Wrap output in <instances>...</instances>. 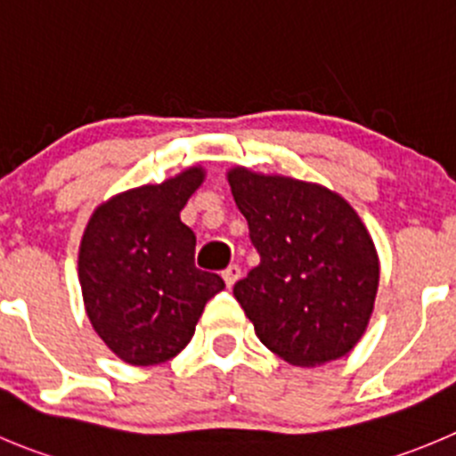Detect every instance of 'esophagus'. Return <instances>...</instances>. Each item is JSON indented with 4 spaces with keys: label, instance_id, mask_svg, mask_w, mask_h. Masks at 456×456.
Here are the masks:
<instances>
[{
    "label": "esophagus",
    "instance_id": "34e87169",
    "mask_svg": "<svg viewBox=\"0 0 456 456\" xmlns=\"http://www.w3.org/2000/svg\"><path fill=\"white\" fill-rule=\"evenodd\" d=\"M221 275H224L225 284H228V286H232V284H235V281L240 280V277H241V268L237 266V264H231V266L225 268V271L221 273Z\"/></svg>",
    "mask_w": 456,
    "mask_h": 456
}]
</instances>
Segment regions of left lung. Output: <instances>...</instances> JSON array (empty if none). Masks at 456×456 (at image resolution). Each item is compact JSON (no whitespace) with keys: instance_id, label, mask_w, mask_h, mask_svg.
Wrapping results in <instances>:
<instances>
[{"instance_id":"8db88e82","label":"left lung","mask_w":456,"mask_h":456,"mask_svg":"<svg viewBox=\"0 0 456 456\" xmlns=\"http://www.w3.org/2000/svg\"><path fill=\"white\" fill-rule=\"evenodd\" d=\"M259 264L235 284L259 340L297 367L331 362L361 340L379 290V255L354 208L286 176L228 172Z\"/></svg>"}]
</instances>
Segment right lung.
Wrapping results in <instances>:
<instances>
[{
	"instance_id": "add662e5",
	"label": "right lung",
	"mask_w": 456,
	"mask_h": 456,
	"mask_svg": "<svg viewBox=\"0 0 456 456\" xmlns=\"http://www.w3.org/2000/svg\"><path fill=\"white\" fill-rule=\"evenodd\" d=\"M201 181V167H190L166 183L127 190L102 203L82 235L86 315L129 365L175 358L192 340L206 302L225 289L216 273L194 266L197 237L181 221Z\"/></svg>"
}]
</instances>
